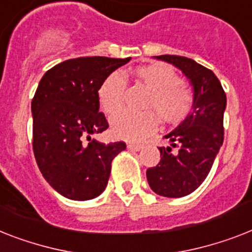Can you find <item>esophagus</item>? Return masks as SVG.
<instances>
[{
    "label": "esophagus",
    "instance_id": "34e87169",
    "mask_svg": "<svg viewBox=\"0 0 252 252\" xmlns=\"http://www.w3.org/2000/svg\"><path fill=\"white\" fill-rule=\"evenodd\" d=\"M126 146H128V149H129V150L140 151V150H142V147H144V145H141V144H128V145H126Z\"/></svg>",
    "mask_w": 252,
    "mask_h": 252
}]
</instances>
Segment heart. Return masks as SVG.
<instances>
[{
  "label": "heart",
  "instance_id": "obj_1",
  "mask_svg": "<svg viewBox=\"0 0 252 252\" xmlns=\"http://www.w3.org/2000/svg\"><path fill=\"white\" fill-rule=\"evenodd\" d=\"M133 76L151 92L147 107L154 108L167 124L177 126L190 115L194 97L179 75L161 63H153L133 69ZM126 80L119 72H112L98 88V102L102 111L112 115L123 103ZM158 126V115L153 110L144 112L120 111L111 119V132L116 138L138 141L149 136Z\"/></svg>",
  "mask_w": 252,
  "mask_h": 252
}]
</instances>
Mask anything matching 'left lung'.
I'll use <instances>...</instances> for the list:
<instances>
[{"label":"left lung","instance_id":"obj_1","mask_svg":"<svg viewBox=\"0 0 252 252\" xmlns=\"http://www.w3.org/2000/svg\"><path fill=\"white\" fill-rule=\"evenodd\" d=\"M183 71L193 85L190 115L164 138L171 146L159 147L160 161L146 171L147 183L161 197L181 198L193 193L211 171L224 141L226 95L211 69L180 55H158ZM172 147L177 148L172 152Z\"/></svg>","mask_w":252,"mask_h":252}]
</instances>
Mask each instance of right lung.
Segmentation results:
<instances>
[{
    "mask_svg": "<svg viewBox=\"0 0 252 252\" xmlns=\"http://www.w3.org/2000/svg\"><path fill=\"white\" fill-rule=\"evenodd\" d=\"M130 58L83 57L46 71L32 99L33 153L44 179L63 197L88 200L106 189L111 161L124 142L102 144L92 134L108 128L98 88Z\"/></svg>",
    "mask_w": 252,
    "mask_h": 252,
    "instance_id": "add662e5",
    "label": "right lung"
}]
</instances>
